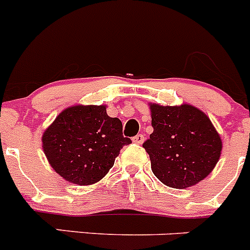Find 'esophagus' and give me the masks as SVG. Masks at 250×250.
<instances>
[{
	"label": "esophagus",
	"mask_w": 250,
	"mask_h": 250,
	"mask_svg": "<svg viewBox=\"0 0 250 250\" xmlns=\"http://www.w3.org/2000/svg\"><path fill=\"white\" fill-rule=\"evenodd\" d=\"M133 142L137 144H142L144 142V136L143 134H137L136 137H133Z\"/></svg>",
	"instance_id": "esophagus-1"
}]
</instances>
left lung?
Instances as JSON below:
<instances>
[{
  "label": "left lung",
  "instance_id": "obj_1",
  "mask_svg": "<svg viewBox=\"0 0 250 250\" xmlns=\"http://www.w3.org/2000/svg\"><path fill=\"white\" fill-rule=\"evenodd\" d=\"M149 106L154 130L143 148L154 175L174 188H190L204 180L222 151V141L211 120L188 104Z\"/></svg>",
  "mask_w": 250,
  "mask_h": 250
}]
</instances>
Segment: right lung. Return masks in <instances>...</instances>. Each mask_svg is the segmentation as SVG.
I'll return each mask as SVG.
<instances>
[{"label": "right lung", "instance_id": "1", "mask_svg": "<svg viewBox=\"0 0 250 250\" xmlns=\"http://www.w3.org/2000/svg\"><path fill=\"white\" fill-rule=\"evenodd\" d=\"M122 122L109 117L106 106L67 107L43 133L42 143L51 167L69 183L91 185L114 164L123 146Z\"/></svg>", "mask_w": 250, "mask_h": 250}]
</instances>
